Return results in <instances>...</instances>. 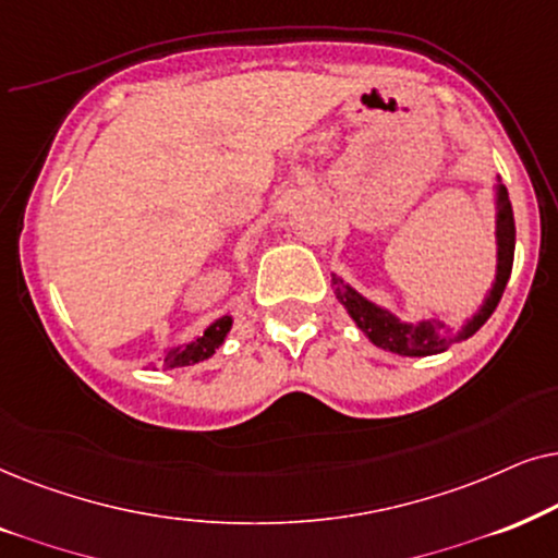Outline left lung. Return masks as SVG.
<instances>
[{
	"label": "left lung",
	"mask_w": 558,
	"mask_h": 558,
	"mask_svg": "<svg viewBox=\"0 0 558 558\" xmlns=\"http://www.w3.org/2000/svg\"><path fill=\"white\" fill-rule=\"evenodd\" d=\"M493 204H495V278L485 299L474 314H470L459 326H449L436 318H418V322H405L398 314H392L388 306L375 303L360 293L352 283H347L341 275L333 272V293L347 314L352 316L356 329L373 341L375 347L385 352L400 356H430L447 352L451 344L464 341L477 333L497 303L502 299L505 286L510 280L512 255H515V219H512V206L508 198V189L502 185V178L495 175L493 181Z\"/></svg>",
	"instance_id": "obj_1"
}]
</instances>
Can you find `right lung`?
Segmentation results:
<instances>
[{"mask_svg":"<svg viewBox=\"0 0 558 558\" xmlns=\"http://www.w3.org/2000/svg\"><path fill=\"white\" fill-rule=\"evenodd\" d=\"M232 324H234L232 311H227L225 316L214 318V322L206 326L198 337H193L189 341H178V344H170L162 349V354L155 362H158L160 367L173 369V367H189V365H196V362L209 360V356L225 344L227 333L232 331ZM155 362H150L147 367H153Z\"/></svg>","mask_w":558,"mask_h":558,"instance_id":"right-lung-1","label":"right lung"}]
</instances>
